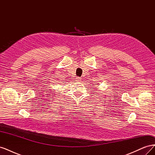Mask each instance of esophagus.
<instances>
[{
	"label": "esophagus",
	"instance_id": "34e87169",
	"mask_svg": "<svg viewBox=\"0 0 155 155\" xmlns=\"http://www.w3.org/2000/svg\"><path fill=\"white\" fill-rule=\"evenodd\" d=\"M75 79H76V81H78V82H80L81 81V78H80L79 77H76Z\"/></svg>",
	"mask_w": 155,
	"mask_h": 155
}]
</instances>
